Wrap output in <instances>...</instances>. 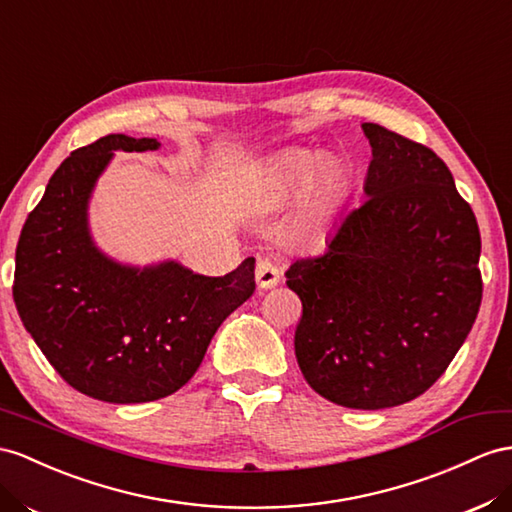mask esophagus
Instances as JSON below:
<instances>
[{
  "label": "esophagus",
  "mask_w": 512,
  "mask_h": 512,
  "mask_svg": "<svg viewBox=\"0 0 512 512\" xmlns=\"http://www.w3.org/2000/svg\"><path fill=\"white\" fill-rule=\"evenodd\" d=\"M281 279V270L279 266L274 264V261L261 257L257 259V266H255V281L257 285L261 287V290H270V287H274L279 283Z\"/></svg>",
  "instance_id": "obj_1"
}]
</instances>
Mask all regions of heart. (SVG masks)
<instances>
[{
    "instance_id": "obj_1",
    "label": "heart",
    "mask_w": 512,
    "mask_h": 512,
    "mask_svg": "<svg viewBox=\"0 0 512 512\" xmlns=\"http://www.w3.org/2000/svg\"><path fill=\"white\" fill-rule=\"evenodd\" d=\"M320 162V155L307 149H292L281 155L268 175V194L274 201H287L309 179V201L316 212H329L342 199L348 175L337 162Z\"/></svg>"
}]
</instances>
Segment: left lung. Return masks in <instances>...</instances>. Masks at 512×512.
Instances as JSON below:
<instances>
[{"label":"left lung","instance_id":"1","mask_svg":"<svg viewBox=\"0 0 512 512\" xmlns=\"http://www.w3.org/2000/svg\"><path fill=\"white\" fill-rule=\"evenodd\" d=\"M363 131L368 199L285 277L303 303L294 348L305 381L376 411L422 396L463 346L482 300L480 229L435 151L376 123Z\"/></svg>","mask_w":512,"mask_h":512}]
</instances>
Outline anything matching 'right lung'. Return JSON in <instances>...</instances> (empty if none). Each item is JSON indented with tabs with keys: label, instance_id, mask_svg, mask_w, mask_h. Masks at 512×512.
I'll use <instances>...</instances> for the list:
<instances>
[{
	"label": "right lung",
	"instance_id": "obj_1",
	"mask_svg": "<svg viewBox=\"0 0 512 512\" xmlns=\"http://www.w3.org/2000/svg\"><path fill=\"white\" fill-rule=\"evenodd\" d=\"M155 138L110 134L75 149L51 175L17 244L12 296L47 361L86 396L134 404L186 385L218 326L255 292V259L225 277L177 261L129 268L95 246L88 199L114 151H153Z\"/></svg>",
	"mask_w": 512,
	"mask_h": 512
}]
</instances>
